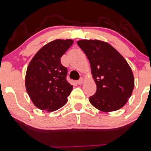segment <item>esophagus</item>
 I'll return each instance as SVG.
<instances>
[{
    "label": "esophagus",
    "mask_w": 151,
    "mask_h": 151,
    "mask_svg": "<svg viewBox=\"0 0 151 151\" xmlns=\"http://www.w3.org/2000/svg\"><path fill=\"white\" fill-rule=\"evenodd\" d=\"M83 81H84V80H83V78H80V80H79L78 81H77V84H78V85H82V83H83Z\"/></svg>",
    "instance_id": "obj_1"
}]
</instances>
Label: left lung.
Segmentation results:
<instances>
[{"mask_svg": "<svg viewBox=\"0 0 151 151\" xmlns=\"http://www.w3.org/2000/svg\"><path fill=\"white\" fill-rule=\"evenodd\" d=\"M77 45L88 57L96 84L90 104L104 112L123 107L134 86L132 71L122 55L110 44L98 40H82Z\"/></svg>", "mask_w": 151, "mask_h": 151, "instance_id": "8db88e82", "label": "left lung"}]
</instances>
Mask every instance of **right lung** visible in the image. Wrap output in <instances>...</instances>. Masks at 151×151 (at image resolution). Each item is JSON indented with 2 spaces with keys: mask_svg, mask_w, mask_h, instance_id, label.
Wrapping results in <instances>:
<instances>
[{
  "mask_svg": "<svg viewBox=\"0 0 151 151\" xmlns=\"http://www.w3.org/2000/svg\"><path fill=\"white\" fill-rule=\"evenodd\" d=\"M74 41L55 40L40 49L26 72L25 86L33 104L41 110L54 111L67 103L73 86L66 81L67 69L61 56Z\"/></svg>",
  "mask_w": 151,
  "mask_h": 151,
  "instance_id": "right-lung-1",
  "label": "right lung"
}]
</instances>
